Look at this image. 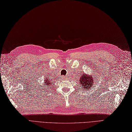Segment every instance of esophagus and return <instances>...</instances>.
<instances>
[{"label":"esophagus","instance_id":"34e87169","mask_svg":"<svg viewBox=\"0 0 132 132\" xmlns=\"http://www.w3.org/2000/svg\"><path fill=\"white\" fill-rule=\"evenodd\" d=\"M62 79H64L65 78V77H64V76H63V77H62Z\"/></svg>","mask_w":132,"mask_h":132}]
</instances>
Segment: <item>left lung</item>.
<instances>
[{
  "label": "left lung",
  "mask_w": 132,
  "mask_h": 132,
  "mask_svg": "<svg viewBox=\"0 0 132 132\" xmlns=\"http://www.w3.org/2000/svg\"><path fill=\"white\" fill-rule=\"evenodd\" d=\"M94 78V75L86 74L84 73L81 75L79 79L80 84L82 86L83 89H84L85 90H88L89 91L91 88L92 87L93 88L94 87V81L95 80Z\"/></svg>",
  "instance_id": "1"
}]
</instances>
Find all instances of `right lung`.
<instances>
[{"instance_id":"right-lung-1","label":"right lung","mask_w":132,"mask_h":132,"mask_svg":"<svg viewBox=\"0 0 132 132\" xmlns=\"http://www.w3.org/2000/svg\"><path fill=\"white\" fill-rule=\"evenodd\" d=\"M53 82H52L50 81V79L47 78H45V82L44 84H43L42 85L43 87V90L46 91V89H47V88H48V87H50L52 85H53Z\"/></svg>"}]
</instances>
